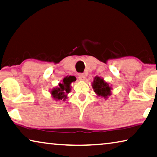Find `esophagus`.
I'll use <instances>...</instances> for the list:
<instances>
[{
  "mask_svg": "<svg viewBox=\"0 0 157 157\" xmlns=\"http://www.w3.org/2000/svg\"><path fill=\"white\" fill-rule=\"evenodd\" d=\"M86 78V75L84 73H79L78 74V78L80 79V80H84Z\"/></svg>",
  "mask_w": 157,
  "mask_h": 157,
  "instance_id": "obj_1",
  "label": "esophagus"
}]
</instances>
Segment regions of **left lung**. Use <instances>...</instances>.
Masks as SVG:
<instances>
[{"label":"left lung","instance_id":"8db88e82","mask_svg":"<svg viewBox=\"0 0 157 157\" xmlns=\"http://www.w3.org/2000/svg\"><path fill=\"white\" fill-rule=\"evenodd\" d=\"M92 87L97 96L103 97L105 99L110 96L111 86L100 77L96 76L94 78L93 83H92Z\"/></svg>","mask_w":157,"mask_h":157}]
</instances>
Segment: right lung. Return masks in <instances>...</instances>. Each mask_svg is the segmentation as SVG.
I'll return each mask as SVG.
<instances>
[{
	"label": "right lung",
	"instance_id": "add662e5",
	"mask_svg": "<svg viewBox=\"0 0 157 157\" xmlns=\"http://www.w3.org/2000/svg\"><path fill=\"white\" fill-rule=\"evenodd\" d=\"M76 80L75 77L67 76L63 78L62 83L59 84V86L52 89L51 94L56 101H65L67 98V94L71 91V84Z\"/></svg>",
	"mask_w": 157,
	"mask_h": 157
}]
</instances>
